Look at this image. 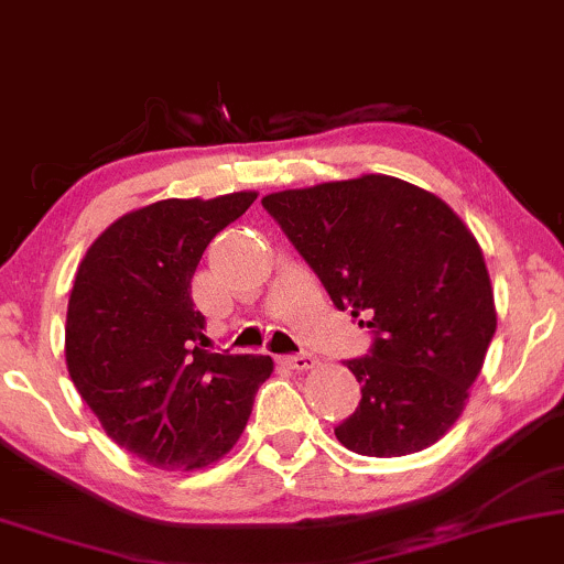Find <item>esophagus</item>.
I'll use <instances>...</instances> for the list:
<instances>
[{
	"instance_id": "esophagus-1",
	"label": "esophagus",
	"mask_w": 564,
	"mask_h": 564,
	"mask_svg": "<svg viewBox=\"0 0 564 564\" xmlns=\"http://www.w3.org/2000/svg\"><path fill=\"white\" fill-rule=\"evenodd\" d=\"M283 362H286L291 370H312L317 365V357L315 355H307V351H304V355L286 357V359H283Z\"/></svg>"
}]
</instances>
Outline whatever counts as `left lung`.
Masks as SVG:
<instances>
[{
    "mask_svg": "<svg viewBox=\"0 0 564 564\" xmlns=\"http://www.w3.org/2000/svg\"><path fill=\"white\" fill-rule=\"evenodd\" d=\"M338 310L376 334L336 429L365 457L429 449L463 415L497 330L484 252L436 194L381 173L262 196Z\"/></svg>",
    "mask_w": 564,
    "mask_h": 564,
    "instance_id": "8db88e82",
    "label": "left lung"
}]
</instances>
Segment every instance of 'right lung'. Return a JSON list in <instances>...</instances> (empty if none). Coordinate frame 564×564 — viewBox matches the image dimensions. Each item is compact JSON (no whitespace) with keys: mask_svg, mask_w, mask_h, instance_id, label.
Here are the masks:
<instances>
[{"mask_svg":"<svg viewBox=\"0 0 564 564\" xmlns=\"http://www.w3.org/2000/svg\"><path fill=\"white\" fill-rule=\"evenodd\" d=\"M257 192L160 199L97 236L78 264L65 362L115 444L160 470H202L234 449L273 359L215 355L192 278L207 243Z\"/></svg>","mask_w":564,"mask_h":564,"instance_id":"right-lung-1","label":"right lung"}]
</instances>
